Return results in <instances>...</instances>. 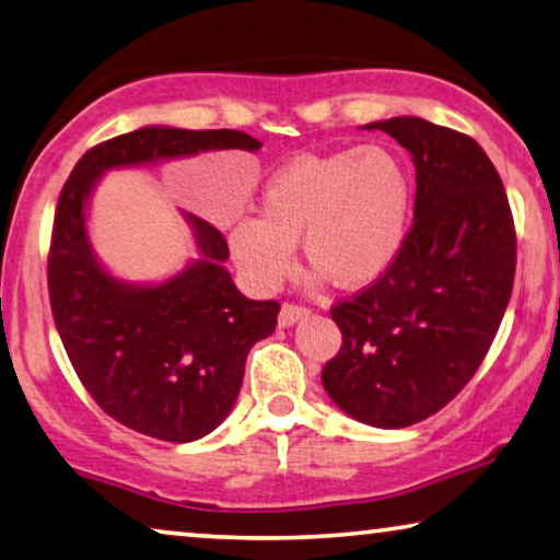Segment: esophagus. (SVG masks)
<instances>
[{"instance_id": "1", "label": "esophagus", "mask_w": 560, "mask_h": 560, "mask_svg": "<svg viewBox=\"0 0 560 560\" xmlns=\"http://www.w3.org/2000/svg\"><path fill=\"white\" fill-rule=\"evenodd\" d=\"M312 314L306 306H299V304H283L281 312H279V326L287 328V326H294L299 322H304V318Z\"/></svg>"}]
</instances>
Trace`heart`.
<instances>
[{
  "instance_id": "obj_1",
  "label": "heart",
  "mask_w": 560,
  "mask_h": 560,
  "mask_svg": "<svg viewBox=\"0 0 560 560\" xmlns=\"http://www.w3.org/2000/svg\"><path fill=\"white\" fill-rule=\"evenodd\" d=\"M259 214L226 226V244L248 287L273 291L294 266L301 242L308 266L339 289H366L404 252L413 184L392 149L363 144L299 154L271 172Z\"/></svg>"
}]
</instances>
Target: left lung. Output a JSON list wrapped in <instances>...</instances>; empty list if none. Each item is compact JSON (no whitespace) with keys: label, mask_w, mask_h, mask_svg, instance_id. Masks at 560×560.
<instances>
[{"label":"left lung","mask_w":560,"mask_h":560,"mask_svg":"<svg viewBox=\"0 0 560 560\" xmlns=\"http://www.w3.org/2000/svg\"><path fill=\"white\" fill-rule=\"evenodd\" d=\"M363 129L411 154L413 224L392 269L331 308L343 343L322 384L351 419L404 429L441 411L481 366L511 299L516 232L501 176L471 137L421 117Z\"/></svg>","instance_id":"left-lung-1"}]
</instances>
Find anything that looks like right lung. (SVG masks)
Instances as JSON below:
<instances>
[{
  "label": "right lung",
  "instance_id": "1",
  "mask_svg": "<svg viewBox=\"0 0 560 560\" xmlns=\"http://www.w3.org/2000/svg\"><path fill=\"white\" fill-rule=\"evenodd\" d=\"M221 149L259 152L261 141L236 129L141 127L89 149L57 203L49 301L67 357L112 419L159 441L203 439L232 413L248 351L273 334L279 304L246 299L224 266V236L186 211L197 259L162 281L114 277L89 238V201L112 168Z\"/></svg>",
  "mask_w": 560,
  "mask_h": 560
}]
</instances>
